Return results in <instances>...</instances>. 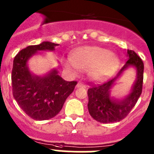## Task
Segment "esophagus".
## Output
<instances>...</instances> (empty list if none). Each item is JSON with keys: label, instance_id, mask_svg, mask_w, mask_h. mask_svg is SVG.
<instances>
[{"label": "esophagus", "instance_id": "esophagus-1", "mask_svg": "<svg viewBox=\"0 0 154 154\" xmlns=\"http://www.w3.org/2000/svg\"><path fill=\"white\" fill-rule=\"evenodd\" d=\"M76 88H86V85L81 82H79L78 84L76 85Z\"/></svg>", "mask_w": 154, "mask_h": 154}]
</instances>
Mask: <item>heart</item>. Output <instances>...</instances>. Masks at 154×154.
Returning a JSON list of instances; mask_svg holds the SVG:
<instances>
[{
    "mask_svg": "<svg viewBox=\"0 0 154 154\" xmlns=\"http://www.w3.org/2000/svg\"><path fill=\"white\" fill-rule=\"evenodd\" d=\"M118 57L113 52L99 46H82L72 57L63 60L65 68L72 73L78 69L86 70L89 78L100 80L109 75L118 65Z\"/></svg>",
    "mask_w": 154,
    "mask_h": 154,
    "instance_id": "obj_1",
    "label": "heart"
}]
</instances>
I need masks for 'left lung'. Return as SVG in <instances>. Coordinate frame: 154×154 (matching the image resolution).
<instances>
[{"label":"left lung","instance_id":"left-lung-1","mask_svg":"<svg viewBox=\"0 0 154 154\" xmlns=\"http://www.w3.org/2000/svg\"><path fill=\"white\" fill-rule=\"evenodd\" d=\"M127 56L128 60L116 77L88 88V112L95 121L100 123H114L124 119L134 107L141 94L143 78V61L133 50L128 49ZM130 67H133L136 71V79L129 93L120 98L111 96V89Z\"/></svg>","mask_w":154,"mask_h":154}]
</instances>
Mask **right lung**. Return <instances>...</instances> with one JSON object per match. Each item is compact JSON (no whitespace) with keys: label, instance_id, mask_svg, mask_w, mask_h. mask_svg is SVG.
<instances>
[{"label":"right lung","instance_id":"obj_1","mask_svg":"<svg viewBox=\"0 0 154 154\" xmlns=\"http://www.w3.org/2000/svg\"><path fill=\"white\" fill-rule=\"evenodd\" d=\"M57 46L49 41L29 46L14 60L13 95L21 109L36 121L49 120L59 114L77 84V82L65 81L55 68L44 75H36L29 69V60L39 54L38 52L54 51Z\"/></svg>","mask_w":154,"mask_h":154}]
</instances>
